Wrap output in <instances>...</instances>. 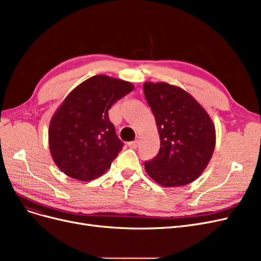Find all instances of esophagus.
Wrapping results in <instances>:
<instances>
[{
    "instance_id": "1",
    "label": "esophagus",
    "mask_w": 261,
    "mask_h": 261,
    "mask_svg": "<svg viewBox=\"0 0 261 261\" xmlns=\"http://www.w3.org/2000/svg\"><path fill=\"white\" fill-rule=\"evenodd\" d=\"M138 144H139L138 140H134V141H130V143H128V147L132 148V149H136L138 147Z\"/></svg>"
}]
</instances>
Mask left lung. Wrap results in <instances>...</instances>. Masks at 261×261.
Here are the masks:
<instances>
[{
	"label": "left lung",
	"instance_id": "1",
	"mask_svg": "<svg viewBox=\"0 0 261 261\" xmlns=\"http://www.w3.org/2000/svg\"><path fill=\"white\" fill-rule=\"evenodd\" d=\"M144 92L160 136L159 152L145 162L147 174L164 187L192 183L215 151V124L198 101L177 86L147 82Z\"/></svg>",
	"mask_w": 261,
	"mask_h": 261
}]
</instances>
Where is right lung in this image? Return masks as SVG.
<instances>
[{
    "label": "right lung",
    "instance_id": "right-lung-1",
    "mask_svg": "<svg viewBox=\"0 0 261 261\" xmlns=\"http://www.w3.org/2000/svg\"><path fill=\"white\" fill-rule=\"evenodd\" d=\"M134 85L96 75L70 91L49 125V148L57 167L69 177L89 181L106 173L123 148L109 110Z\"/></svg>",
    "mask_w": 261,
    "mask_h": 261
}]
</instances>
